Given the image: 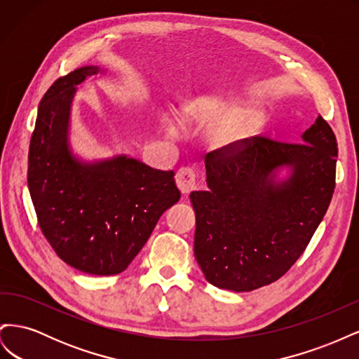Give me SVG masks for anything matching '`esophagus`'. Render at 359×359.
<instances>
[{
  "label": "esophagus",
  "mask_w": 359,
  "mask_h": 359,
  "mask_svg": "<svg viewBox=\"0 0 359 359\" xmlns=\"http://www.w3.org/2000/svg\"><path fill=\"white\" fill-rule=\"evenodd\" d=\"M177 186L182 194H187L196 189V173L190 168H181L175 175Z\"/></svg>",
  "instance_id": "esophagus-1"
}]
</instances>
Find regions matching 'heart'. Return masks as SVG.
<instances>
[{"label":"heart","mask_w":359,"mask_h":359,"mask_svg":"<svg viewBox=\"0 0 359 359\" xmlns=\"http://www.w3.org/2000/svg\"><path fill=\"white\" fill-rule=\"evenodd\" d=\"M211 104L212 100L208 99V97H191V99L186 100V104H184V115L187 118L199 116L205 111H208ZM260 127H262V116L257 112H250L236 124L227 126L219 130L214 136V142L217 147L222 148H235L236 145H240L244 139L257 133Z\"/></svg>","instance_id":"heart-1"}]
</instances>
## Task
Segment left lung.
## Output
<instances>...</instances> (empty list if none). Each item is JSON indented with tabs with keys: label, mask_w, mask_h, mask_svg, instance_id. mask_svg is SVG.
<instances>
[{
	"label": "left lung",
	"mask_w": 359,
	"mask_h": 359,
	"mask_svg": "<svg viewBox=\"0 0 359 359\" xmlns=\"http://www.w3.org/2000/svg\"><path fill=\"white\" fill-rule=\"evenodd\" d=\"M339 153L319 115L301 142L253 136L205 158L206 191H191L194 257L208 283L250 292L283 277L307 248L335 187ZM280 165L291 177L273 181Z\"/></svg>",
	"instance_id": "8db88e82"
}]
</instances>
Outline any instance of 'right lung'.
<instances>
[{"instance_id":"obj_1","label":"right lung","mask_w":359,"mask_h":359,"mask_svg":"<svg viewBox=\"0 0 359 359\" xmlns=\"http://www.w3.org/2000/svg\"><path fill=\"white\" fill-rule=\"evenodd\" d=\"M97 72L76 69L43 95L29 142L28 189L40 231L61 260L91 276H116L181 193L173 170L126 156L95 163L72 156L67 132L74 86Z\"/></svg>"}]
</instances>
